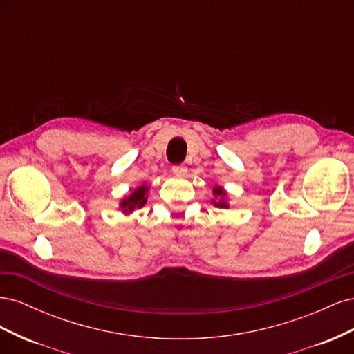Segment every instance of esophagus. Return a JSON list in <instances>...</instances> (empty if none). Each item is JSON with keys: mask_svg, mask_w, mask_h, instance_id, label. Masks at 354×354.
I'll return each mask as SVG.
<instances>
[{"mask_svg": "<svg viewBox=\"0 0 354 354\" xmlns=\"http://www.w3.org/2000/svg\"><path fill=\"white\" fill-rule=\"evenodd\" d=\"M173 173H174L176 176H178V177H183V176H186V173H187V168H186L185 165H174V167H173Z\"/></svg>", "mask_w": 354, "mask_h": 354, "instance_id": "esophagus-1", "label": "esophagus"}]
</instances>
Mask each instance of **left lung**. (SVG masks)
<instances>
[{"label":"left lung","instance_id":"left-lung-1","mask_svg":"<svg viewBox=\"0 0 354 354\" xmlns=\"http://www.w3.org/2000/svg\"><path fill=\"white\" fill-rule=\"evenodd\" d=\"M212 194H214V198H216V199L211 201L214 207L224 208V209L229 208V203L226 201V198H227V192L226 190H224L221 186H214Z\"/></svg>","mask_w":354,"mask_h":354}]
</instances>
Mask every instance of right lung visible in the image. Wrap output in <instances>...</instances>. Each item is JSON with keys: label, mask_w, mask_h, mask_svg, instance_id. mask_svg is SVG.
<instances>
[{"label": "right lung", "mask_w": 354, "mask_h": 354, "mask_svg": "<svg viewBox=\"0 0 354 354\" xmlns=\"http://www.w3.org/2000/svg\"><path fill=\"white\" fill-rule=\"evenodd\" d=\"M147 192H149V186L142 185L137 189H134L130 195L121 199L120 208L122 209L125 216H128V214H131L136 209H140L145 207V203L147 202Z\"/></svg>", "instance_id": "1"}]
</instances>
